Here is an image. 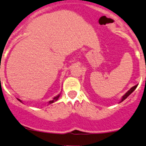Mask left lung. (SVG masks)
I'll use <instances>...</instances> for the list:
<instances>
[{
	"mask_svg": "<svg viewBox=\"0 0 146 146\" xmlns=\"http://www.w3.org/2000/svg\"><path fill=\"white\" fill-rule=\"evenodd\" d=\"M137 86H138V85H135V86H134L133 87H132V88H131L130 89V90H128V91L127 92V93H125V94L123 96V97H122V99H121V102L123 101V100H125V99H126V98H127V97H128V96H129L130 95H131V93H132L133 92L134 90H135V89L136 88H137Z\"/></svg>",
	"mask_w": 146,
	"mask_h": 146,
	"instance_id": "8db88e82",
	"label": "left lung"
}]
</instances>
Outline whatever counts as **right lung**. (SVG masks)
<instances>
[{"instance_id": "add662e5", "label": "right lung", "mask_w": 146, "mask_h": 146, "mask_svg": "<svg viewBox=\"0 0 146 146\" xmlns=\"http://www.w3.org/2000/svg\"><path fill=\"white\" fill-rule=\"evenodd\" d=\"M59 96H60V95H58V96H56V97H55V98H53V100H50V101H49V102H48V103H49V104H51V103H54V102H55V101H56V100H58V98H59ZM18 100H19V101H20V102H22V101H21V100H20V99H18Z\"/></svg>"}]
</instances>
